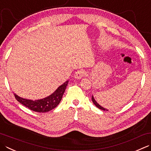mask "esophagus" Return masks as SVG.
I'll return each mask as SVG.
<instances>
[{
  "mask_svg": "<svg viewBox=\"0 0 151 151\" xmlns=\"http://www.w3.org/2000/svg\"><path fill=\"white\" fill-rule=\"evenodd\" d=\"M85 75H86V72L84 70H78L77 72L75 73V77L77 79H81V78L83 77Z\"/></svg>",
  "mask_w": 151,
  "mask_h": 151,
  "instance_id": "esophagus-1",
  "label": "esophagus"
}]
</instances>
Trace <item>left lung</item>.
<instances>
[{
	"label": "left lung",
	"mask_w": 151,
	"mask_h": 151,
	"mask_svg": "<svg viewBox=\"0 0 151 151\" xmlns=\"http://www.w3.org/2000/svg\"><path fill=\"white\" fill-rule=\"evenodd\" d=\"M91 100H92V101H93V104L95 105L96 107L98 108V109H101V110H103V111H108L107 109H105L104 107H103L102 106H101L98 103H97L96 101V99H94V97H93V96H91Z\"/></svg>",
	"instance_id": "1"
}]
</instances>
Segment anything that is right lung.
Segmentation results:
<instances>
[{"mask_svg":"<svg viewBox=\"0 0 151 151\" xmlns=\"http://www.w3.org/2000/svg\"><path fill=\"white\" fill-rule=\"evenodd\" d=\"M68 82L69 81H67L60 86L51 95L43 99L38 100L24 99L16 95V93H14V96L17 101L31 110L38 113H46L55 108L60 103Z\"/></svg>","mask_w":151,"mask_h":151,"instance_id":"obj_1","label":"right lung"}]
</instances>
